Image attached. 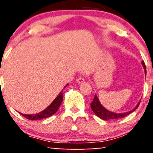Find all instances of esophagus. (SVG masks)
Here are the masks:
<instances>
[{
    "label": "esophagus",
    "instance_id": "esophagus-1",
    "mask_svg": "<svg viewBox=\"0 0 153 153\" xmlns=\"http://www.w3.org/2000/svg\"><path fill=\"white\" fill-rule=\"evenodd\" d=\"M85 82V79L83 77H79V78H77V83H83Z\"/></svg>",
    "mask_w": 153,
    "mask_h": 153
}]
</instances>
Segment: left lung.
Returning <instances> with one entry per match:
<instances>
[{
	"instance_id": "1",
	"label": "left lung",
	"mask_w": 153,
	"mask_h": 153,
	"mask_svg": "<svg viewBox=\"0 0 153 153\" xmlns=\"http://www.w3.org/2000/svg\"><path fill=\"white\" fill-rule=\"evenodd\" d=\"M142 64H143V67H144V71H145V74H146L147 73V71H146V66L144 62H142ZM139 103H140V102L138 103V105H136L132 111H130L126 112V113H123V114H116V113H114V112L109 111H108L107 109H105L103 106L101 105L97 97L95 95L94 96L93 101L91 102V110L93 111V112L95 114L96 116H97L98 117H100V118L102 119V120H117V119L123 118V117L129 115L130 114L132 113V112L136 110V108L139 107Z\"/></svg>"
}]
</instances>
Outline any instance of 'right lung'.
I'll list each match as a JSON object with an SVG mask.
<instances>
[{
    "instance_id": "1",
    "label": "right lung",
    "mask_w": 153,
    "mask_h": 153,
    "mask_svg": "<svg viewBox=\"0 0 153 153\" xmlns=\"http://www.w3.org/2000/svg\"><path fill=\"white\" fill-rule=\"evenodd\" d=\"M67 85L68 84H67L66 86H67ZM62 91H63V90H62ZM62 91L59 93V95L56 97V99L54 100L53 101L52 103L48 106L47 108L43 110L42 111L39 112V113L38 114H24L22 113L20 114L22 116V117H24L25 118L28 119V120H42V119L50 117L51 116L53 115L54 114L56 113V111H58L59 108L60 107V105L62 104V101H63V92H62Z\"/></svg>"
}]
</instances>
